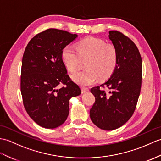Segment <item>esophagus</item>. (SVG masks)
<instances>
[{"instance_id": "34e87169", "label": "esophagus", "mask_w": 161, "mask_h": 161, "mask_svg": "<svg viewBox=\"0 0 161 161\" xmlns=\"http://www.w3.org/2000/svg\"><path fill=\"white\" fill-rule=\"evenodd\" d=\"M88 91H89V89L88 88L81 87V93H85L86 92H87Z\"/></svg>"}]
</instances>
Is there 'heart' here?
<instances>
[{
	"instance_id": "heart-1",
	"label": "heart",
	"mask_w": 161,
	"mask_h": 161,
	"mask_svg": "<svg viewBox=\"0 0 161 161\" xmlns=\"http://www.w3.org/2000/svg\"><path fill=\"white\" fill-rule=\"evenodd\" d=\"M77 50L71 46L63 48L62 59L66 68L75 72L81 60L86 61L87 70L74 73L73 80L81 86H90L101 80L110 77L117 67L118 51L114 44L89 37L77 44Z\"/></svg>"
}]
</instances>
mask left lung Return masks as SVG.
<instances>
[{
	"label": "left lung",
	"instance_id": "left-lung-1",
	"mask_svg": "<svg viewBox=\"0 0 161 161\" xmlns=\"http://www.w3.org/2000/svg\"><path fill=\"white\" fill-rule=\"evenodd\" d=\"M109 38L118 51L117 67L106 82L91 89L95 102L90 110V117L95 125L104 130L117 129L131 118L142 81V59L136 44L118 31H110ZM100 87H107L109 93Z\"/></svg>",
	"mask_w": 161,
	"mask_h": 161
}]
</instances>
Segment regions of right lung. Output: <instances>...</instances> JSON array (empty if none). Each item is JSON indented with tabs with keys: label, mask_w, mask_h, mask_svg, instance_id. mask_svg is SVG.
<instances>
[{
	"label": "right lung",
	"mask_w": 161,
	"mask_h": 161,
	"mask_svg": "<svg viewBox=\"0 0 161 161\" xmlns=\"http://www.w3.org/2000/svg\"><path fill=\"white\" fill-rule=\"evenodd\" d=\"M77 37L66 31L48 29L26 47L22 61L20 91L26 111L41 127L53 129L69 113V99L81 94L62 59L63 48ZM65 86L59 88L58 86Z\"/></svg>",
	"instance_id": "add662e5"
}]
</instances>
